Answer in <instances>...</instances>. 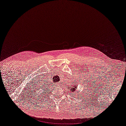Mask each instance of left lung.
Wrapping results in <instances>:
<instances>
[{
    "instance_id": "8db88e82",
    "label": "left lung",
    "mask_w": 126,
    "mask_h": 126,
    "mask_svg": "<svg viewBox=\"0 0 126 126\" xmlns=\"http://www.w3.org/2000/svg\"><path fill=\"white\" fill-rule=\"evenodd\" d=\"M84 79H85V78H84ZM81 80H82V79H81ZM85 80H86V81L84 82V81H85ZM87 81H88L87 79H85V80L82 79V80H81V82H82V83L85 82L84 84H85ZM88 85V84H87V85ZM78 85L77 82H76V83H74V82H72L71 85H70L67 86V89H69V91L71 92V95H74H74H75L76 93H78V92H76V91H77V89H76L78 88Z\"/></svg>"
}]
</instances>
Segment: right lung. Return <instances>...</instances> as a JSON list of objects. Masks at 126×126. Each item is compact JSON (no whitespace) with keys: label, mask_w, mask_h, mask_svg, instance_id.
Wrapping results in <instances>:
<instances>
[{"label":"right lung","mask_w":126,"mask_h":126,"mask_svg":"<svg viewBox=\"0 0 126 126\" xmlns=\"http://www.w3.org/2000/svg\"><path fill=\"white\" fill-rule=\"evenodd\" d=\"M49 82H48V81H44L42 82H40V85H39V89H41V90H42V93L46 91L47 92V90H48L49 89V88L50 87V84L49 83H48Z\"/></svg>","instance_id":"obj_1"}]
</instances>
